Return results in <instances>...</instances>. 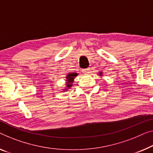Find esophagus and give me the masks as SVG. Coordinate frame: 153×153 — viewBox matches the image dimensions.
I'll list each match as a JSON object with an SVG mask.
<instances>
[{
	"mask_svg": "<svg viewBox=\"0 0 153 153\" xmlns=\"http://www.w3.org/2000/svg\"><path fill=\"white\" fill-rule=\"evenodd\" d=\"M89 71H90V69H89V68H88V69H84L82 71H83V73H84V74H88V73H89Z\"/></svg>",
	"mask_w": 153,
	"mask_h": 153,
	"instance_id": "1",
	"label": "esophagus"
}]
</instances>
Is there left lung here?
Instances as JSON below:
<instances>
[{
  "mask_svg": "<svg viewBox=\"0 0 153 153\" xmlns=\"http://www.w3.org/2000/svg\"><path fill=\"white\" fill-rule=\"evenodd\" d=\"M100 76H102V72L100 73Z\"/></svg>",
  "mask_w": 153,
  "mask_h": 153,
  "instance_id": "1",
  "label": "left lung"
}]
</instances>
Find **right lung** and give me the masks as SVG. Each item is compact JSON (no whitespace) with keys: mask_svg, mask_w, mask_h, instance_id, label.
<instances>
[{"mask_svg":"<svg viewBox=\"0 0 153 153\" xmlns=\"http://www.w3.org/2000/svg\"><path fill=\"white\" fill-rule=\"evenodd\" d=\"M77 76V74L76 73H71V74H69L66 77V78H67V89H65V91L67 90V88H69L70 87H71V86L73 85V82H74V79L75 77Z\"/></svg>","mask_w":153,"mask_h":153,"instance_id":"obj_1","label":"right lung"}]
</instances>
